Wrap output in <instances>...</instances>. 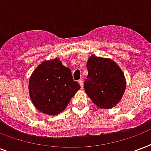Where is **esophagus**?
<instances>
[{"instance_id":"1","label":"esophagus","mask_w":151,"mask_h":151,"mask_svg":"<svg viewBox=\"0 0 151 151\" xmlns=\"http://www.w3.org/2000/svg\"><path fill=\"white\" fill-rule=\"evenodd\" d=\"M78 83H79V85H81V87L83 88V85H83V80H82V79H81V80L78 81Z\"/></svg>"}]
</instances>
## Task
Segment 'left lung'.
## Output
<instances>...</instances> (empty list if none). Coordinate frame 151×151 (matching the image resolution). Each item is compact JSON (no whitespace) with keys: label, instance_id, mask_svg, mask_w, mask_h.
<instances>
[{"label":"left lung","instance_id":"8db88e82","mask_svg":"<svg viewBox=\"0 0 151 151\" xmlns=\"http://www.w3.org/2000/svg\"><path fill=\"white\" fill-rule=\"evenodd\" d=\"M88 75L84 86L85 92L99 108L110 109L118 103L126 87L124 75L110 59L92 55L87 63Z\"/></svg>","mask_w":151,"mask_h":151}]
</instances>
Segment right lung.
I'll return each instance as SVG.
<instances>
[{"label": "right lung", "instance_id": "add662e5", "mask_svg": "<svg viewBox=\"0 0 151 151\" xmlns=\"http://www.w3.org/2000/svg\"><path fill=\"white\" fill-rule=\"evenodd\" d=\"M70 70L59 59L44 62L32 73L29 92L35 107L49 115L60 114L80 89Z\"/></svg>", "mask_w": 151, "mask_h": 151}]
</instances>
